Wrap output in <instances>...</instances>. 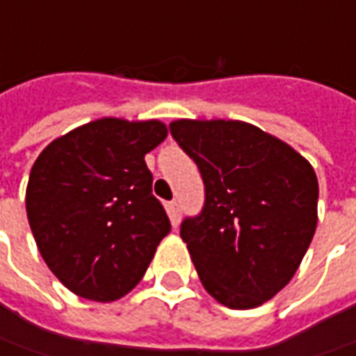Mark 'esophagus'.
<instances>
[{"mask_svg":"<svg viewBox=\"0 0 356 356\" xmlns=\"http://www.w3.org/2000/svg\"><path fill=\"white\" fill-rule=\"evenodd\" d=\"M168 216H170L172 224L176 226V224H180V213H182V206H180V202L178 200H172V202H168Z\"/></svg>","mask_w":356,"mask_h":356,"instance_id":"obj_1","label":"esophagus"}]
</instances>
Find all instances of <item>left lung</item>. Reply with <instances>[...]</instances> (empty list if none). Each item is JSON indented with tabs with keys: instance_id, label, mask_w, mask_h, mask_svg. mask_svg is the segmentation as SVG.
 I'll use <instances>...</instances> for the list:
<instances>
[{
	"instance_id": "1",
	"label": "left lung",
	"mask_w": 356,
	"mask_h": 356,
	"mask_svg": "<svg viewBox=\"0 0 356 356\" xmlns=\"http://www.w3.org/2000/svg\"><path fill=\"white\" fill-rule=\"evenodd\" d=\"M172 138L204 180L180 238L200 281L229 309L266 303L291 281L317 227L319 184L289 144L241 120H174Z\"/></svg>"
}]
</instances>
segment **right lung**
<instances>
[{
  "label": "right lung",
  "mask_w": 356,
  "mask_h": 356,
  "mask_svg": "<svg viewBox=\"0 0 356 356\" xmlns=\"http://www.w3.org/2000/svg\"><path fill=\"white\" fill-rule=\"evenodd\" d=\"M166 134L160 120L99 118L35 160L25 194L29 226L69 291L108 303L144 277L172 227L144 162Z\"/></svg>",
  "instance_id": "obj_1"
}]
</instances>
